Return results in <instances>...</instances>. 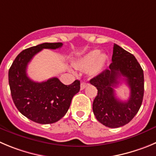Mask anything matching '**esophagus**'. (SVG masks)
I'll use <instances>...</instances> for the list:
<instances>
[{"mask_svg":"<svg viewBox=\"0 0 156 156\" xmlns=\"http://www.w3.org/2000/svg\"><path fill=\"white\" fill-rule=\"evenodd\" d=\"M87 86V84L86 83H81V85H80V88H81V90H83V89H85V87Z\"/></svg>","mask_w":156,"mask_h":156,"instance_id":"1","label":"esophagus"}]
</instances>
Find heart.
<instances>
[{
	"instance_id": "obj_1",
	"label": "heart",
	"mask_w": 156,
	"mask_h": 156,
	"mask_svg": "<svg viewBox=\"0 0 156 156\" xmlns=\"http://www.w3.org/2000/svg\"><path fill=\"white\" fill-rule=\"evenodd\" d=\"M108 60V56L95 49L88 52L74 62L73 65L80 71H87L91 76H96L102 71Z\"/></svg>"
}]
</instances>
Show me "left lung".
Here are the masks:
<instances>
[{
	"label": "left lung",
	"mask_w": 156,
	"mask_h": 156,
	"mask_svg": "<svg viewBox=\"0 0 156 156\" xmlns=\"http://www.w3.org/2000/svg\"><path fill=\"white\" fill-rule=\"evenodd\" d=\"M112 62L109 69L90 80L98 89L93 101V112L97 120L108 128H119L128 124L139 112L144 95V74L133 55L114 44ZM123 80L130 89L127 101L119 100L114 88Z\"/></svg>",
	"instance_id": "left-lung-1"
}]
</instances>
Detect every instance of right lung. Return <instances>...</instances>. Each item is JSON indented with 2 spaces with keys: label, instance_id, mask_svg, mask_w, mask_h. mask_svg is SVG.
<instances>
[{
  "label": "right lung",
  "instance_id": "right-lung-1",
  "mask_svg": "<svg viewBox=\"0 0 156 156\" xmlns=\"http://www.w3.org/2000/svg\"><path fill=\"white\" fill-rule=\"evenodd\" d=\"M63 44L43 43L22 51L13 62L8 72L10 89L18 111L39 124H51L65 116L75 94L80 90L75 80L64 85L58 78L36 82L28 78L27 67L33 57L42 49H57Z\"/></svg>",
  "mask_w": 156,
  "mask_h": 156
}]
</instances>
